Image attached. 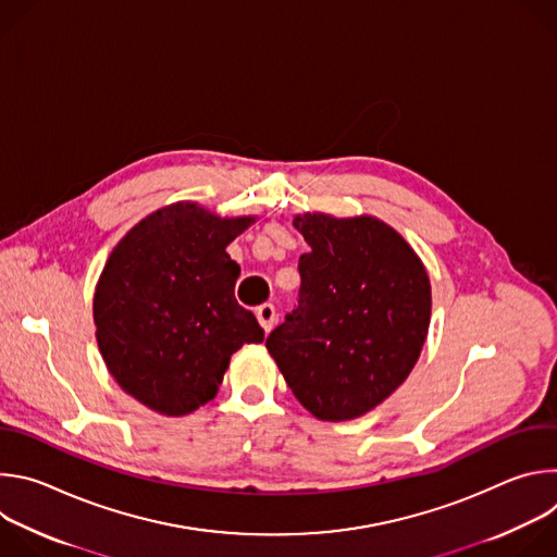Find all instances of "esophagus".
<instances>
[{
  "label": "esophagus",
  "instance_id": "esophagus-1",
  "mask_svg": "<svg viewBox=\"0 0 557 557\" xmlns=\"http://www.w3.org/2000/svg\"><path fill=\"white\" fill-rule=\"evenodd\" d=\"M256 314H258V322L260 326L264 329V333H271L275 322H277V312H275V306L273 304H262L256 308Z\"/></svg>",
  "mask_w": 557,
  "mask_h": 557
}]
</instances>
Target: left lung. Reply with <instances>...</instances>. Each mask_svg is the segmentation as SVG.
<instances>
[{
  "label": "left lung",
  "mask_w": 557,
  "mask_h": 557,
  "mask_svg": "<svg viewBox=\"0 0 557 557\" xmlns=\"http://www.w3.org/2000/svg\"><path fill=\"white\" fill-rule=\"evenodd\" d=\"M299 304L267 339L297 401L322 421L363 417L412 372L430 329L428 271L372 215H295Z\"/></svg>",
  "instance_id": "obj_1"
}]
</instances>
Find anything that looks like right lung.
<instances>
[{
  "label": "right lung",
  "instance_id": "obj_1",
  "mask_svg": "<svg viewBox=\"0 0 557 557\" xmlns=\"http://www.w3.org/2000/svg\"><path fill=\"white\" fill-rule=\"evenodd\" d=\"M253 222L174 202L110 253L95 290L97 344L116 383L149 410H198L218 394L231 355L264 339L233 295L240 267L226 253Z\"/></svg>",
  "mask_w": 557,
  "mask_h": 557
}]
</instances>
